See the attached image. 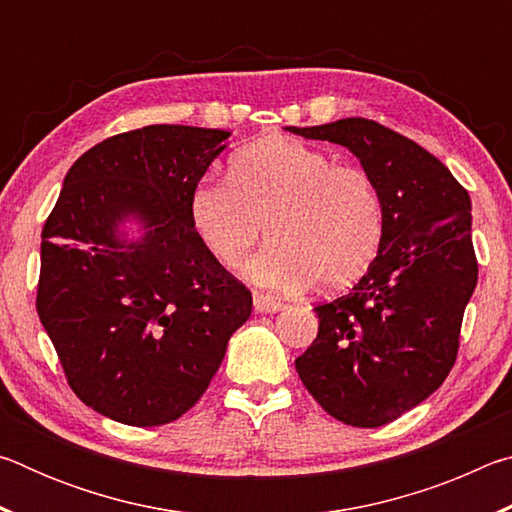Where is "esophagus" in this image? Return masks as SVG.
I'll use <instances>...</instances> for the list:
<instances>
[{"instance_id":"1","label":"esophagus","mask_w":512,"mask_h":512,"mask_svg":"<svg viewBox=\"0 0 512 512\" xmlns=\"http://www.w3.org/2000/svg\"><path fill=\"white\" fill-rule=\"evenodd\" d=\"M253 305H255V311H259V314H273V311H280L284 307V302L280 298L268 296V293L255 291L253 293Z\"/></svg>"}]
</instances>
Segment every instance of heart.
<instances>
[{"label":"heart","instance_id":"obj_1","mask_svg":"<svg viewBox=\"0 0 512 512\" xmlns=\"http://www.w3.org/2000/svg\"><path fill=\"white\" fill-rule=\"evenodd\" d=\"M187 212L207 253L228 268L244 262L266 225L271 239L246 273L275 289L348 287L368 273L386 237L370 171L282 135L232 153L225 180H198Z\"/></svg>","mask_w":512,"mask_h":512}]
</instances>
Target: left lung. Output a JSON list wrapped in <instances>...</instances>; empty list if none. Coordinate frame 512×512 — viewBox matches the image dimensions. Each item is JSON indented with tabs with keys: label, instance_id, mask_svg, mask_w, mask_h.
<instances>
[{
	"label": "left lung",
	"instance_id": "1",
	"mask_svg": "<svg viewBox=\"0 0 512 512\" xmlns=\"http://www.w3.org/2000/svg\"><path fill=\"white\" fill-rule=\"evenodd\" d=\"M341 144L377 180L386 237L350 293L314 307L318 336L296 370L314 400L352 427H381L411 411L454 368L479 264L472 203L443 162L372 119L296 128Z\"/></svg>",
	"mask_w": 512,
	"mask_h": 512
}]
</instances>
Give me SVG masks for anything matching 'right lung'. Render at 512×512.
Instances as JSON below:
<instances>
[{
  "mask_svg": "<svg viewBox=\"0 0 512 512\" xmlns=\"http://www.w3.org/2000/svg\"><path fill=\"white\" fill-rule=\"evenodd\" d=\"M228 131L155 124L108 137L67 171L42 228L38 316L83 404L160 427L201 400L253 296L207 253L189 192ZM143 223L140 240L118 225Z\"/></svg>",
  "mask_w": 512,
  "mask_h": 512,
  "instance_id": "obj_1",
  "label": "right lung"
}]
</instances>
